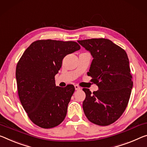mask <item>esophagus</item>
<instances>
[{"label": "esophagus", "instance_id": "34e87169", "mask_svg": "<svg viewBox=\"0 0 147 147\" xmlns=\"http://www.w3.org/2000/svg\"><path fill=\"white\" fill-rule=\"evenodd\" d=\"M74 88H75L76 90H80L81 89L80 87H79L78 85H74Z\"/></svg>", "mask_w": 147, "mask_h": 147}]
</instances>
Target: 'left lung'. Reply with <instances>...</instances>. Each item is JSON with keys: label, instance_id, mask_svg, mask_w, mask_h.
Masks as SVG:
<instances>
[{"label": "left lung", "instance_id": "obj_1", "mask_svg": "<svg viewBox=\"0 0 147 147\" xmlns=\"http://www.w3.org/2000/svg\"><path fill=\"white\" fill-rule=\"evenodd\" d=\"M78 42L94 58L88 75L99 88L93 93L88 88L82 89L86 94L84 112L91 122L109 125L122 116L131 95L133 82L127 55L109 39L92 38Z\"/></svg>", "mask_w": 147, "mask_h": 147}]
</instances>
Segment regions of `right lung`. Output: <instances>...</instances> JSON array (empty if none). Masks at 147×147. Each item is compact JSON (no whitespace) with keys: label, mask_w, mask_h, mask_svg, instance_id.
I'll use <instances>...</instances> for the list:
<instances>
[{"label":"right lung","mask_w":147,"mask_h":147,"mask_svg":"<svg viewBox=\"0 0 147 147\" xmlns=\"http://www.w3.org/2000/svg\"><path fill=\"white\" fill-rule=\"evenodd\" d=\"M73 41L39 40L28 47L18 61L16 77L21 103L32 122L48 129L59 125L67 115L73 85L56 86L55 75L67 55L79 50Z\"/></svg>","instance_id":"right-lung-1"}]
</instances>
